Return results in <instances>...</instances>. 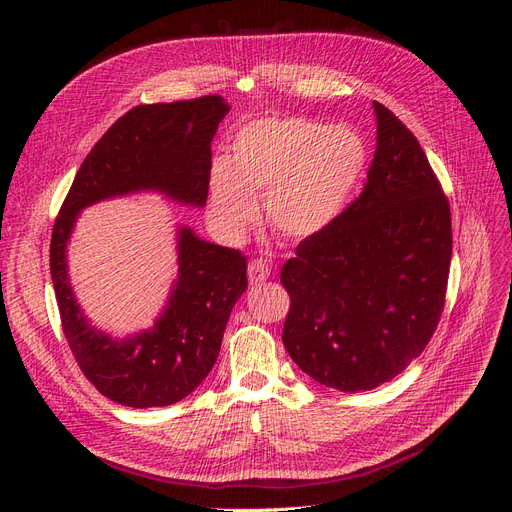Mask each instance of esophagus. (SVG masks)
I'll return each mask as SVG.
<instances>
[{
  "label": "esophagus",
  "mask_w": 512,
  "mask_h": 512,
  "mask_svg": "<svg viewBox=\"0 0 512 512\" xmlns=\"http://www.w3.org/2000/svg\"><path fill=\"white\" fill-rule=\"evenodd\" d=\"M269 275H271V267L267 260L254 258L250 265H247V277H250L252 284H262L265 280H269Z\"/></svg>",
  "instance_id": "1"
}]
</instances>
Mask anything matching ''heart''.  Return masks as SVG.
Here are the masks:
<instances>
[{
	"label": "heart",
	"mask_w": 512,
	"mask_h": 512,
	"mask_svg": "<svg viewBox=\"0 0 512 512\" xmlns=\"http://www.w3.org/2000/svg\"><path fill=\"white\" fill-rule=\"evenodd\" d=\"M367 162L363 138L346 126L322 128L303 117L258 119L232 138L226 162L209 173L211 220L241 239L265 196L269 226L286 239H309L344 211Z\"/></svg>",
	"instance_id": "b5f03b06"
}]
</instances>
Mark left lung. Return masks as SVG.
Instances as JSON below:
<instances>
[{"label":"left lung","instance_id":"left-lung-1","mask_svg":"<svg viewBox=\"0 0 512 512\" xmlns=\"http://www.w3.org/2000/svg\"><path fill=\"white\" fill-rule=\"evenodd\" d=\"M378 143L363 192L282 267L284 346L309 378L371 391L425 350L444 312L451 207L416 136L374 102Z\"/></svg>","mask_w":512,"mask_h":512}]
</instances>
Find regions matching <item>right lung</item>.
<instances>
[{
  "instance_id": "1",
  "label": "right lung",
  "mask_w": 512,
  "mask_h": 512,
  "mask_svg": "<svg viewBox=\"0 0 512 512\" xmlns=\"http://www.w3.org/2000/svg\"><path fill=\"white\" fill-rule=\"evenodd\" d=\"M230 106L222 96L141 104L119 117L89 151L59 209L51 237V277L61 329L85 378L115 404L160 408L188 397L220 354L228 316L247 288L239 250L179 232V280L156 327L128 339L96 331L76 303L66 243L76 215L98 200L158 190L203 207L211 141Z\"/></svg>"
}]
</instances>
